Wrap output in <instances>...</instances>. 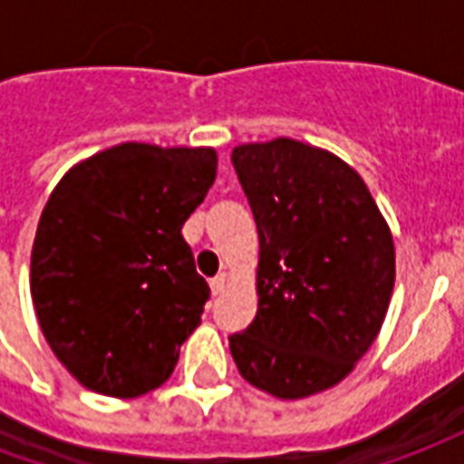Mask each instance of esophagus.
Masks as SVG:
<instances>
[{
	"instance_id": "obj_1",
	"label": "esophagus",
	"mask_w": 464,
	"mask_h": 464,
	"mask_svg": "<svg viewBox=\"0 0 464 464\" xmlns=\"http://www.w3.org/2000/svg\"><path fill=\"white\" fill-rule=\"evenodd\" d=\"M226 283H228V278H226V276H216V278L211 281L213 295H221V293L226 291Z\"/></svg>"
}]
</instances>
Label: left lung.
<instances>
[{
  "label": "left lung",
  "instance_id": "8db88e82",
  "mask_svg": "<svg viewBox=\"0 0 464 464\" xmlns=\"http://www.w3.org/2000/svg\"><path fill=\"white\" fill-rule=\"evenodd\" d=\"M233 166L258 228V311L228 338L253 388L303 400L338 385L378 338L395 285V243L341 156L295 141L241 143Z\"/></svg>",
  "mask_w": 464,
  "mask_h": 464
}]
</instances>
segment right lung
Wrapping results in <instances>:
<instances>
[{
	"instance_id": "1",
	"label": "right lung",
	"mask_w": 464,
	"mask_h": 464,
	"mask_svg": "<svg viewBox=\"0 0 464 464\" xmlns=\"http://www.w3.org/2000/svg\"><path fill=\"white\" fill-rule=\"evenodd\" d=\"M213 146L126 141L74 163L46 201L29 288L59 362L92 392L163 385L208 285L181 228L216 181Z\"/></svg>"
}]
</instances>
